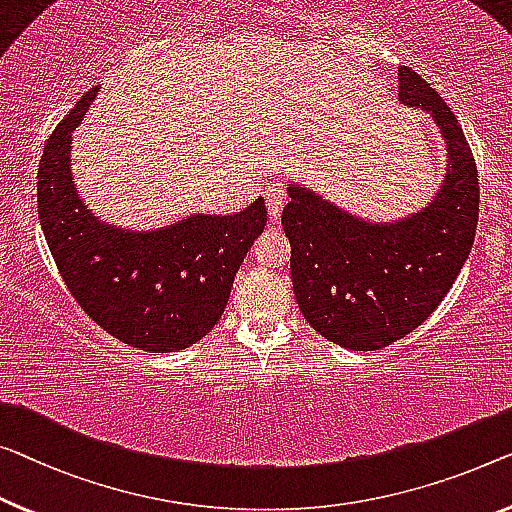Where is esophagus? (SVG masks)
<instances>
[{"instance_id":"obj_1","label":"esophagus","mask_w":512,"mask_h":512,"mask_svg":"<svg viewBox=\"0 0 512 512\" xmlns=\"http://www.w3.org/2000/svg\"><path fill=\"white\" fill-rule=\"evenodd\" d=\"M264 197H266V209H269V218L276 223L282 213V207H285V202H287L285 188H282L280 183H271V186L266 188Z\"/></svg>"}]
</instances>
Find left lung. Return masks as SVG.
Masks as SVG:
<instances>
[{
    "mask_svg": "<svg viewBox=\"0 0 512 512\" xmlns=\"http://www.w3.org/2000/svg\"><path fill=\"white\" fill-rule=\"evenodd\" d=\"M400 98L432 114L448 149L444 186L421 213L365 223L301 186H289L282 209L305 322L354 352L391 345L437 310L471 253L478 225V170L460 121L409 66L400 68Z\"/></svg>",
    "mask_w": 512,
    "mask_h": 512,
    "instance_id": "left-lung-1",
    "label": "left lung"
}]
</instances>
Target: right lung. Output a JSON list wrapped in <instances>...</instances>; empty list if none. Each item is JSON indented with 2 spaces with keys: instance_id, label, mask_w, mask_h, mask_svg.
<instances>
[{
  "instance_id": "1",
  "label": "right lung",
  "mask_w": 512,
  "mask_h": 512,
  "mask_svg": "<svg viewBox=\"0 0 512 512\" xmlns=\"http://www.w3.org/2000/svg\"><path fill=\"white\" fill-rule=\"evenodd\" d=\"M87 91L48 137L38 163V218L68 292L114 338L149 354L202 340L264 232L262 197L234 216H190L156 232L105 225L75 193L71 133L94 103Z\"/></svg>"
}]
</instances>
